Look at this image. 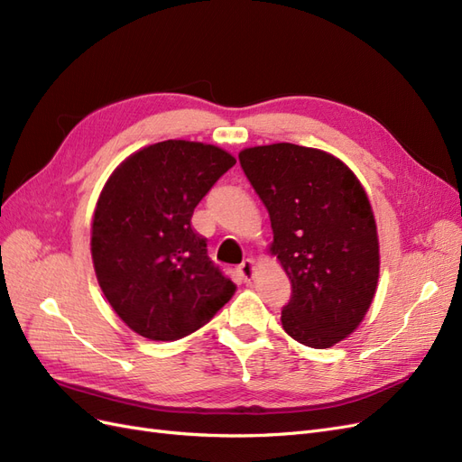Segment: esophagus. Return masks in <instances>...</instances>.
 Segmentation results:
<instances>
[{"label":"esophagus","mask_w":462,"mask_h":462,"mask_svg":"<svg viewBox=\"0 0 462 462\" xmlns=\"http://www.w3.org/2000/svg\"><path fill=\"white\" fill-rule=\"evenodd\" d=\"M236 273H239L245 279V282H248V279L253 277V273H254V260H250V258L243 260L239 263V268H236Z\"/></svg>","instance_id":"esophagus-1"}]
</instances>
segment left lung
Returning a JSON list of instances; mask_svg holds the SVG:
<instances>
[{"instance_id":"obj_1","label":"left lung","mask_w":462,"mask_h":462,"mask_svg":"<svg viewBox=\"0 0 462 462\" xmlns=\"http://www.w3.org/2000/svg\"><path fill=\"white\" fill-rule=\"evenodd\" d=\"M239 162L268 209L272 253L291 279L283 329L312 348L339 343L366 316L380 275L365 189L341 160L316 148L254 146Z\"/></svg>"}]
</instances>
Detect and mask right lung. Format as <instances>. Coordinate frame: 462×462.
I'll list each match as a JSON object with an SVG mask.
<instances>
[{"mask_svg":"<svg viewBox=\"0 0 462 462\" xmlns=\"http://www.w3.org/2000/svg\"><path fill=\"white\" fill-rule=\"evenodd\" d=\"M235 158L212 144L165 141L107 179L92 221V260L111 309L152 341L197 331L235 292L192 229L194 208Z\"/></svg>","mask_w":462,"mask_h":462,"instance_id":"right-lung-1","label":"right lung"}]
</instances>
